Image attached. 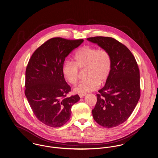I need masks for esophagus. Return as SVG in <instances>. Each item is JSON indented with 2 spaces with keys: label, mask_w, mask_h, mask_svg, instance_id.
Segmentation results:
<instances>
[{
  "label": "esophagus",
  "mask_w": 158,
  "mask_h": 158,
  "mask_svg": "<svg viewBox=\"0 0 158 158\" xmlns=\"http://www.w3.org/2000/svg\"><path fill=\"white\" fill-rule=\"evenodd\" d=\"M85 95L86 94H79V97L81 98H82L85 96Z\"/></svg>",
  "instance_id": "1"
}]
</instances>
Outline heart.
Wrapping results in <instances>:
<instances>
[{
	"mask_svg": "<svg viewBox=\"0 0 158 158\" xmlns=\"http://www.w3.org/2000/svg\"><path fill=\"white\" fill-rule=\"evenodd\" d=\"M73 59L74 62L69 60L64 62L62 73L68 82L75 84L79 78V69H86L87 79L74 88L73 91L76 94H85L97 89L100 82H105L111 72V58L110 53L104 49L83 46L75 53Z\"/></svg>",
	"mask_w": 158,
	"mask_h": 158,
	"instance_id": "b5f03b06",
	"label": "heart"
}]
</instances>
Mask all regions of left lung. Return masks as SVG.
<instances>
[{
	"instance_id": "obj_1",
	"label": "left lung",
	"mask_w": 158,
	"mask_h": 158,
	"mask_svg": "<svg viewBox=\"0 0 158 158\" xmlns=\"http://www.w3.org/2000/svg\"><path fill=\"white\" fill-rule=\"evenodd\" d=\"M110 53L112 66L105 86L98 90L92 113L104 127L120 125L127 120L140 97V72L135 58L126 46L111 37L87 38Z\"/></svg>"
}]
</instances>
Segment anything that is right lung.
Masks as SVG:
<instances>
[{
	"label": "right lung",
	"instance_id": "1",
	"mask_svg": "<svg viewBox=\"0 0 158 158\" xmlns=\"http://www.w3.org/2000/svg\"><path fill=\"white\" fill-rule=\"evenodd\" d=\"M83 42L56 37L47 40L32 54L25 72V94L31 108L41 123L52 127L64 125L71 108L80 97H66L71 90L62 73L66 57Z\"/></svg>",
	"mask_w": 158,
	"mask_h": 158
}]
</instances>
